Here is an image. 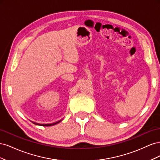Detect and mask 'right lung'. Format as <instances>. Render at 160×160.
Returning a JSON list of instances; mask_svg holds the SVG:
<instances>
[{
  "mask_svg": "<svg viewBox=\"0 0 160 160\" xmlns=\"http://www.w3.org/2000/svg\"><path fill=\"white\" fill-rule=\"evenodd\" d=\"M61 120H60V121H59V122H56V123H52V124H46V125H45V126H51V125H55V124H57V123H59L60 122H61Z\"/></svg>",
  "mask_w": 160,
  "mask_h": 160,
  "instance_id": "obj_1",
  "label": "right lung"
}]
</instances>
